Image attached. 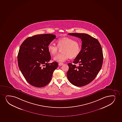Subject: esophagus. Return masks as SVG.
I'll return each instance as SVG.
<instances>
[{
	"mask_svg": "<svg viewBox=\"0 0 122 122\" xmlns=\"http://www.w3.org/2000/svg\"><path fill=\"white\" fill-rule=\"evenodd\" d=\"M63 65V63H59V66H62V65Z\"/></svg>",
	"mask_w": 122,
	"mask_h": 122,
	"instance_id": "34e87169",
	"label": "esophagus"
}]
</instances>
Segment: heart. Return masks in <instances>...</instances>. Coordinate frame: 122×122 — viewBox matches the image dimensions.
<instances>
[{
	"instance_id": "obj_1",
	"label": "heart",
	"mask_w": 122,
	"mask_h": 122,
	"mask_svg": "<svg viewBox=\"0 0 122 122\" xmlns=\"http://www.w3.org/2000/svg\"><path fill=\"white\" fill-rule=\"evenodd\" d=\"M57 45L50 43L47 46L48 51L51 55L57 54L59 49L62 53L58 54L54 58V60L59 62H63L69 58L73 59L77 57L80 53L81 45L78 41L68 37H64L57 40Z\"/></svg>"
}]
</instances>
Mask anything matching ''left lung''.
<instances>
[{
	"instance_id": "1",
	"label": "left lung",
	"mask_w": 122,
	"mask_h": 122,
	"mask_svg": "<svg viewBox=\"0 0 122 122\" xmlns=\"http://www.w3.org/2000/svg\"><path fill=\"white\" fill-rule=\"evenodd\" d=\"M69 35L81 39L82 49L67 73L68 80L77 86H82L92 82L102 68L103 54L99 41L88 34L72 33ZM76 64L78 65H76Z\"/></svg>"
}]
</instances>
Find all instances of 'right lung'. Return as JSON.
<instances>
[{
  "label": "right lung",
  "mask_w": 122,
  "mask_h": 122,
  "mask_svg": "<svg viewBox=\"0 0 122 122\" xmlns=\"http://www.w3.org/2000/svg\"><path fill=\"white\" fill-rule=\"evenodd\" d=\"M56 36L40 34L26 39L20 45L18 55V66L24 77L33 86L42 87L50 82L57 62L51 59L47 46Z\"/></svg>",
  "instance_id": "right-lung-1"
}]
</instances>
